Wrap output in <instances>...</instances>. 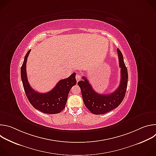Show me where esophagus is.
I'll use <instances>...</instances> for the list:
<instances>
[{
	"label": "esophagus",
	"mask_w": 156,
	"mask_h": 156,
	"mask_svg": "<svg viewBox=\"0 0 156 156\" xmlns=\"http://www.w3.org/2000/svg\"><path fill=\"white\" fill-rule=\"evenodd\" d=\"M81 78V76L80 75V74H76V81H79Z\"/></svg>",
	"instance_id": "obj_1"
}]
</instances>
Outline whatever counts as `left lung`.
<instances>
[{
    "label": "left lung",
    "mask_w": 156,
    "mask_h": 156,
    "mask_svg": "<svg viewBox=\"0 0 156 156\" xmlns=\"http://www.w3.org/2000/svg\"><path fill=\"white\" fill-rule=\"evenodd\" d=\"M119 66L121 69V80L117 90L108 94L96 93L86 77L78 83L80 86L84 105L90 112L95 115L104 114L117 108L122 102L125 96L128 84V71L123 60V57L117 49Z\"/></svg>",
    "instance_id": "8db88e82"
}]
</instances>
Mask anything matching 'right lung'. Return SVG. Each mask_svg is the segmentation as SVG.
Here are the masks:
<instances>
[{
	"mask_svg": "<svg viewBox=\"0 0 156 156\" xmlns=\"http://www.w3.org/2000/svg\"><path fill=\"white\" fill-rule=\"evenodd\" d=\"M31 49L27 53L21 68V78L27 97L36 109L48 114L60 113L64 109L71 88L76 84V74L73 73L69 78L60 80L54 88L46 93L35 91L30 86L27 75V61Z\"/></svg>",
	"mask_w": 156,
	"mask_h": 156,
	"instance_id": "obj_1",
	"label": "right lung"
}]
</instances>
